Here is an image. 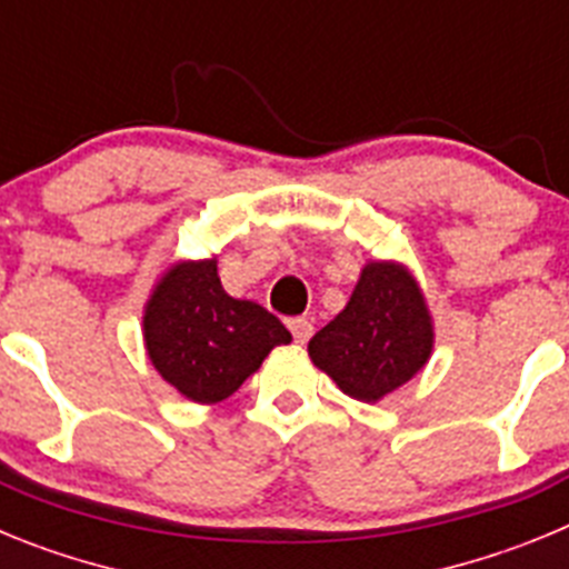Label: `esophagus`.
<instances>
[{
	"label": "esophagus",
	"mask_w": 569,
	"mask_h": 569,
	"mask_svg": "<svg viewBox=\"0 0 569 569\" xmlns=\"http://www.w3.org/2000/svg\"><path fill=\"white\" fill-rule=\"evenodd\" d=\"M288 328H290V333H293V339L299 341V345H305V341L313 336V325H310L308 319H290Z\"/></svg>",
	"instance_id": "obj_1"
}]
</instances>
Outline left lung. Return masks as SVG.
<instances>
[{"mask_svg":"<svg viewBox=\"0 0 569 569\" xmlns=\"http://www.w3.org/2000/svg\"><path fill=\"white\" fill-rule=\"evenodd\" d=\"M433 350V321L401 264L370 261L347 308L310 339L308 353L347 396L379 401L413 379Z\"/></svg>","mask_w":569,"mask_h":569,"instance_id":"1","label":"left lung"}]
</instances>
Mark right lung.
<instances>
[{
    "instance_id": "1",
    "label": "right lung",
    "mask_w": 569,
    "mask_h": 569,
    "mask_svg": "<svg viewBox=\"0 0 569 569\" xmlns=\"http://www.w3.org/2000/svg\"><path fill=\"white\" fill-rule=\"evenodd\" d=\"M288 328L273 313L224 293L216 259L179 261L144 310V347L164 381L199 405L228 399L261 367Z\"/></svg>"
}]
</instances>
